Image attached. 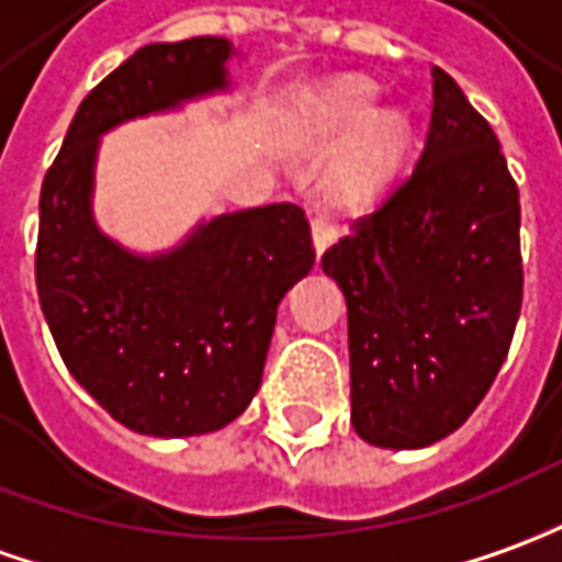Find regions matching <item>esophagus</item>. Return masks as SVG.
<instances>
[{
	"instance_id": "obj_1",
	"label": "esophagus",
	"mask_w": 562,
	"mask_h": 562,
	"mask_svg": "<svg viewBox=\"0 0 562 562\" xmlns=\"http://www.w3.org/2000/svg\"><path fill=\"white\" fill-rule=\"evenodd\" d=\"M311 231H313V246H316V251H319V255L329 249L331 243H335V236H338V227H335V221H331L326 212H319V209L313 212Z\"/></svg>"
}]
</instances>
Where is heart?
Wrapping results in <instances>:
<instances>
[{"label": "heart", "instance_id": "1", "mask_svg": "<svg viewBox=\"0 0 562 562\" xmlns=\"http://www.w3.org/2000/svg\"><path fill=\"white\" fill-rule=\"evenodd\" d=\"M372 110H375V89L362 79H347L326 94H319V101L313 104L311 122L323 135H341L367 122L353 137L341 166L331 175V184L345 200H362L375 193L403 162V153L409 144L406 116L378 113L369 121Z\"/></svg>", "mask_w": 562, "mask_h": 562}]
</instances>
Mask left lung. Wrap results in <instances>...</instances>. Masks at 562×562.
<instances>
[{"label":"left lung","mask_w":562,"mask_h":562,"mask_svg":"<svg viewBox=\"0 0 562 562\" xmlns=\"http://www.w3.org/2000/svg\"><path fill=\"white\" fill-rule=\"evenodd\" d=\"M347 297L350 425L422 449L471 418L522 307L520 190L492 125L434 67L415 169L323 255Z\"/></svg>","instance_id":"left-lung-1"}]
</instances>
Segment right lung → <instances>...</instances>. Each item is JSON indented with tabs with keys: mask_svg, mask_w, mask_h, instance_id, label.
Listing matches in <instances>:
<instances>
[{
	"mask_svg": "<svg viewBox=\"0 0 562 562\" xmlns=\"http://www.w3.org/2000/svg\"><path fill=\"white\" fill-rule=\"evenodd\" d=\"M227 40L144 45L86 94L40 193L36 289L72 378L120 425L193 437L261 387L282 295L313 267L307 215L277 202L205 224L166 258H135L89 212L98 135L224 82Z\"/></svg>",
	"mask_w": 562,
	"mask_h": 562,
	"instance_id": "1",
	"label": "right lung"
}]
</instances>
